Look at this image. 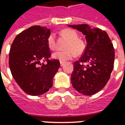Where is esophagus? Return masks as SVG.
<instances>
[{
	"instance_id": "34e87169",
	"label": "esophagus",
	"mask_w": 125,
	"mask_h": 125,
	"mask_svg": "<svg viewBox=\"0 0 125 125\" xmlns=\"http://www.w3.org/2000/svg\"><path fill=\"white\" fill-rule=\"evenodd\" d=\"M64 63H65L64 62H60V65H61V66H63V65H64Z\"/></svg>"
}]
</instances>
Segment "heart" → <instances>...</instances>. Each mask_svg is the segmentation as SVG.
Here are the masks:
<instances>
[{"label": "heart", "mask_w": 125, "mask_h": 125, "mask_svg": "<svg viewBox=\"0 0 125 125\" xmlns=\"http://www.w3.org/2000/svg\"><path fill=\"white\" fill-rule=\"evenodd\" d=\"M62 35L68 40V43L65 47V51H57L54 52L52 56L55 60L62 62L72 60L75 55H80L85 50V44L84 41L78 39V35L76 31L70 29H65L61 31ZM47 45L50 49L54 50L56 47L55 39L54 34H50L47 38Z\"/></svg>", "instance_id": "heart-1"}]
</instances>
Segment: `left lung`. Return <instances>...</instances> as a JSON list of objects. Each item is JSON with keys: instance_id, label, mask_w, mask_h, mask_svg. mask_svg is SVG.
<instances>
[{"instance_id": "1", "label": "left lung", "mask_w": 125, "mask_h": 125, "mask_svg": "<svg viewBox=\"0 0 125 125\" xmlns=\"http://www.w3.org/2000/svg\"><path fill=\"white\" fill-rule=\"evenodd\" d=\"M86 36L87 45L78 61L73 63L71 75L73 87L86 96L96 94L110 79L114 68L115 49L106 32L88 25H70Z\"/></svg>"}]
</instances>
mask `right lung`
Returning <instances> with one entry per match:
<instances>
[{
	"label": "right lung",
	"instance_id": "obj_1",
	"mask_svg": "<svg viewBox=\"0 0 125 125\" xmlns=\"http://www.w3.org/2000/svg\"><path fill=\"white\" fill-rule=\"evenodd\" d=\"M49 35L50 30L47 27L33 26L17 35L10 49L9 67L12 77L21 88L31 96L47 92L60 68L59 60L49 59Z\"/></svg>",
	"mask_w": 125,
	"mask_h": 125
}]
</instances>
